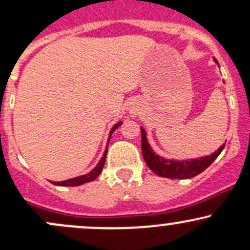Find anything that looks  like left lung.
<instances>
[{"label":"left lung","mask_w":250,"mask_h":250,"mask_svg":"<svg viewBox=\"0 0 250 250\" xmlns=\"http://www.w3.org/2000/svg\"><path fill=\"white\" fill-rule=\"evenodd\" d=\"M213 62L218 64V62L215 58H213ZM141 138L142 155H144L147 166L159 177L171 178V179H190V178L202 173L217 159V156L221 154L224 146H226V144H223L212 154L202 156L199 159L174 160V159H166L164 156L156 154L153 148L150 147V145L148 144L147 131L144 127H141Z\"/></svg>","instance_id":"8db88e82"}]
</instances>
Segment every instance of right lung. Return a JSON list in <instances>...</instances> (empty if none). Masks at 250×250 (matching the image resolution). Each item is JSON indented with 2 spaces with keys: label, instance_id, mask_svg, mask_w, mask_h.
<instances>
[{
  "label": "right lung",
  "instance_id": "right-lung-1",
  "mask_svg": "<svg viewBox=\"0 0 250 250\" xmlns=\"http://www.w3.org/2000/svg\"><path fill=\"white\" fill-rule=\"evenodd\" d=\"M122 121H120V122H117L116 125H114V127L111 128L110 133H109V138H108V142H106V148L105 150H104L103 153V156L101 158V160L98 161V164L96 165V167L94 169H91V171L89 172V173L86 174H83V175H78V177L76 178H71V179H67V180H62V182H51L53 185H57V186H79V185H83L85 183H90L92 182V180H95L96 178L98 177V175L101 174V172H102L103 169V166H104V163H105V158H106V152H108V145H109V140H110L112 133H114L115 129H117V128L120 127L121 125H122Z\"/></svg>",
  "mask_w": 250,
  "mask_h": 250
}]
</instances>
